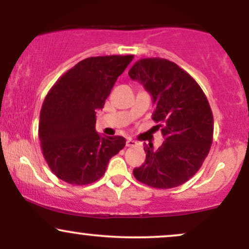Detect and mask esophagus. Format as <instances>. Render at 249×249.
Wrapping results in <instances>:
<instances>
[{
	"instance_id": "34e87169",
	"label": "esophagus",
	"mask_w": 249,
	"mask_h": 249,
	"mask_svg": "<svg viewBox=\"0 0 249 249\" xmlns=\"http://www.w3.org/2000/svg\"><path fill=\"white\" fill-rule=\"evenodd\" d=\"M136 145H137V142H134L133 139H131V138H127V141H126V146L127 147L136 146Z\"/></svg>"
}]
</instances>
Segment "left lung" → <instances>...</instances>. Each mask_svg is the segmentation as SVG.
I'll use <instances>...</instances> for the list:
<instances>
[{"label": "left lung", "mask_w": 249, "mask_h": 249, "mask_svg": "<svg viewBox=\"0 0 249 249\" xmlns=\"http://www.w3.org/2000/svg\"><path fill=\"white\" fill-rule=\"evenodd\" d=\"M152 96V119L164 123L165 142L145 146L146 159L133 170L138 181L156 188L180 186L199 171L213 142V113L204 91L186 71L164 58H142L128 71Z\"/></svg>", "instance_id": "8db88e82"}]
</instances>
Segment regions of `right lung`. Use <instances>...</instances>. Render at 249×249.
Wrapping results in <instances>:
<instances>
[{
  "label": "right lung",
  "mask_w": 249,
  "mask_h": 249,
  "mask_svg": "<svg viewBox=\"0 0 249 249\" xmlns=\"http://www.w3.org/2000/svg\"><path fill=\"white\" fill-rule=\"evenodd\" d=\"M133 56L89 57L55 83L43 102L38 137L45 160L57 178L71 185L95 182L108 160L125 146L124 137L101 136L96 111Z\"/></svg>",
  "instance_id": "obj_1"
}]
</instances>
